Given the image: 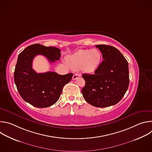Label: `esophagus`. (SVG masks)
<instances>
[{"label":"esophagus","instance_id":"1","mask_svg":"<svg viewBox=\"0 0 152 152\" xmlns=\"http://www.w3.org/2000/svg\"><path fill=\"white\" fill-rule=\"evenodd\" d=\"M80 76H81V75L78 74V73H75V74L73 75V80H75V79H76L78 77H80Z\"/></svg>","mask_w":152,"mask_h":152}]
</instances>
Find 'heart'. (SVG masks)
<instances>
[{"label":"heart","mask_w":152,"mask_h":152,"mask_svg":"<svg viewBox=\"0 0 152 152\" xmlns=\"http://www.w3.org/2000/svg\"><path fill=\"white\" fill-rule=\"evenodd\" d=\"M102 59L100 52L96 49L91 50H79L68 56L67 62L73 70L81 69L84 72H94L100 66Z\"/></svg>","instance_id":"b5f03b06"}]
</instances>
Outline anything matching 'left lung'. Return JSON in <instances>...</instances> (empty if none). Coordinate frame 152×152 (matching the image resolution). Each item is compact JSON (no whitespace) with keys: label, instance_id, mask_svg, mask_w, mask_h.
<instances>
[{"label":"left lung","instance_id":"left-lung-1","mask_svg":"<svg viewBox=\"0 0 152 152\" xmlns=\"http://www.w3.org/2000/svg\"><path fill=\"white\" fill-rule=\"evenodd\" d=\"M96 47L100 50L103 60L94 74L82 75L85 85L82 93L90 104L105 107L119 102L127 90L128 62L113 46L100 45Z\"/></svg>","mask_w":152,"mask_h":152}]
</instances>
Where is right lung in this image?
<instances>
[{
  "instance_id": "right-lung-1",
  "label": "right lung",
  "mask_w": 152,
  "mask_h": 152,
  "mask_svg": "<svg viewBox=\"0 0 152 152\" xmlns=\"http://www.w3.org/2000/svg\"><path fill=\"white\" fill-rule=\"evenodd\" d=\"M38 55L46 56L50 62L61 57V50L35 44L21 52L17 59L14 77L17 90L26 102L37 107H47L59 99L64 86L69 83L73 73L60 75L48 72L37 73L32 69V61Z\"/></svg>"
}]
</instances>
